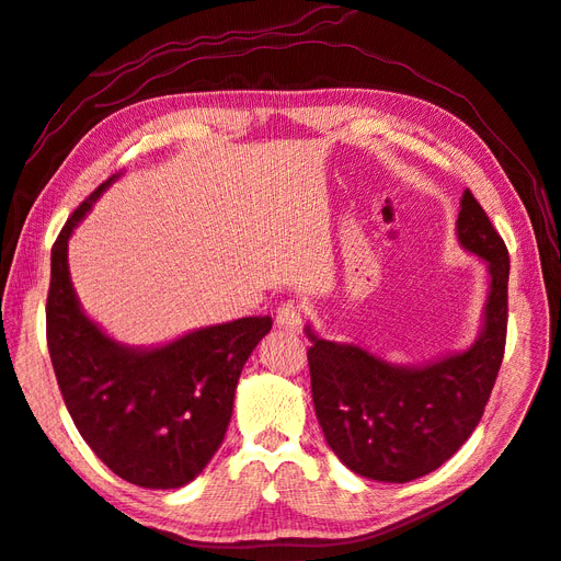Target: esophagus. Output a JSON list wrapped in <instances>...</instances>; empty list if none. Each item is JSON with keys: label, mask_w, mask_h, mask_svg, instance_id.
I'll return each instance as SVG.
<instances>
[{"label": "esophagus", "mask_w": 561, "mask_h": 561, "mask_svg": "<svg viewBox=\"0 0 561 561\" xmlns=\"http://www.w3.org/2000/svg\"><path fill=\"white\" fill-rule=\"evenodd\" d=\"M276 325L290 334H299L304 325V311L297 301H285L276 311Z\"/></svg>", "instance_id": "1"}]
</instances>
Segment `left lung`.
Wrapping results in <instances>:
<instances>
[{"mask_svg": "<svg viewBox=\"0 0 561 561\" xmlns=\"http://www.w3.org/2000/svg\"><path fill=\"white\" fill-rule=\"evenodd\" d=\"M456 236L489 266L482 332L468 351L400 367L307 328L316 416L346 468L377 482H410L437 470L478 426L499 377L507 332L511 257L484 208L463 192Z\"/></svg>", "mask_w": 561, "mask_h": 561, "instance_id": "1", "label": "left lung"}]
</instances>
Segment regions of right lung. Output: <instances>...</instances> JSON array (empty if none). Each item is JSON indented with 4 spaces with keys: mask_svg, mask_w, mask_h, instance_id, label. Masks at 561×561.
<instances>
[{
    "mask_svg": "<svg viewBox=\"0 0 561 561\" xmlns=\"http://www.w3.org/2000/svg\"><path fill=\"white\" fill-rule=\"evenodd\" d=\"M114 180L70 215L50 250L46 344L67 412L100 461L130 484L178 489L222 445L236 383L271 318L201 328L159 348L110 339L79 307L67 241Z\"/></svg>",
    "mask_w": 561,
    "mask_h": 561,
    "instance_id": "add662e5",
    "label": "right lung"
}]
</instances>
